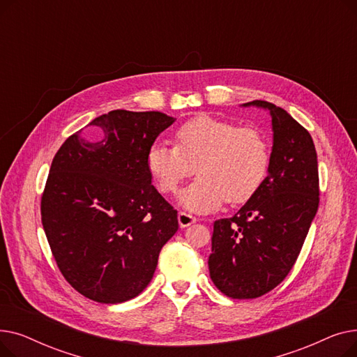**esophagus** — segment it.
Wrapping results in <instances>:
<instances>
[{"label": "esophagus", "mask_w": 357, "mask_h": 357, "mask_svg": "<svg viewBox=\"0 0 357 357\" xmlns=\"http://www.w3.org/2000/svg\"><path fill=\"white\" fill-rule=\"evenodd\" d=\"M195 221H197L195 217H192V215H190V214H186V213H183V211H181V213L178 214V222H179L181 229H185V227L191 226V224H194Z\"/></svg>", "instance_id": "obj_1"}]
</instances>
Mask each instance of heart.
<instances>
[{
	"label": "heart",
	"instance_id": "1",
	"mask_svg": "<svg viewBox=\"0 0 357 357\" xmlns=\"http://www.w3.org/2000/svg\"><path fill=\"white\" fill-rule=\"evenodd\" d=\"M269 163V142L259 128L208 116L183 123L175 131V146L158 140L146 155L147 171L162 194H174L195 165L198 178L181 192L179 204L197 213L213 211L224 199H250L264 183Z\"/></svg>",
	"mask_w": 357,
	"mask_h": 357
}]
</instances>
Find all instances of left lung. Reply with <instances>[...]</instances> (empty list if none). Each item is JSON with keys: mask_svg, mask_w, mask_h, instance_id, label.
I'll return each instance as SVG.
<instances>
[{"mask_svg": "<svg viewBox=\"0 0 357 357\" xmlns=\"http://www.w3.org/2000/svg\"><path fill=\"white\" fill-rule=\"evenodd\" d=\"M269 111L273 144L268 176L231 217L214 222L210 276L230 298L265 295L287 278L317 214L318 163L308 131L268 101L243 107Z\"/></svg>", "mask_w": 357, "mask_h": 357, "instance_id": "1", "label": "left lung"}]
</instances>
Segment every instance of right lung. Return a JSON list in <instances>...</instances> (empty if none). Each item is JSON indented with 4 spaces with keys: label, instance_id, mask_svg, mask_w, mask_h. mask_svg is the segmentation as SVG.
<instances>
[{
    "label": "right lung",
    "instance_id": "add662e5",
    "mask_svg": "<svg viewBox=\"0 0 357 357\" xmlns=\"http://www.w3.org/2000/svg\"><path fill=\"white\" fill-rule=\"evenodd\" d=\"M176 119L159 111L114 109L93 119L54 155L42 197V224L53 257L84 296L119 304L153 278L178 211L152 185L146 155Z\"/></svg>",
    "mask_w": 357,
    "mask_h": 357
}]
</instances>
